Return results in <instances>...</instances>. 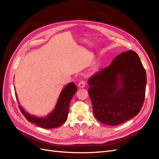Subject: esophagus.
Wrapping results in <instances>:
<instances>
[{
  "mask_svg": "<svg viewBox=\"0 0 159 159\" xmlns=\"http://www.w3.org/2000/svg\"><path fill=\"white\" fill-rule=\"evenodd\" d=\"M85 84H86L85 81H81L79 82L78 86H79L80 87H81V88H83V87H84L85 86Z\"/></svg>",
  "mask_w": 159,
  "mask_h": 159,
  "instance_id": "esophagus-1",
  "label": "esophagus"
}]
</instances>
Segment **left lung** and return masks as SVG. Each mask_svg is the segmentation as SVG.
<instances>
[{
  "label": "left lung",
  "mask_w": 159,
  "mask_h": 159,
  "mask_svg": "<svg viewBox=\"0 0 159 159\" xmlns=\"http://www.w3.org/2000/svg\"><path fill=\"white\" fill-rule=\"evenodd\" d=\"M95 117L100 122L117 125L134 118L143 107L147 76L135 52L115 57L109 66L87 81Z\"/></svg>",
  "instance_id": "8db88e82"
}]
</instances>
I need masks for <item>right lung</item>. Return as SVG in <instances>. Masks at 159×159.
<instances>
[{
	"label": "right lung",
	"mask_w": 159,
	"mask_h": 159,
	"mask_svg": "<svg viewBox=\"0 0 159 159\" xmlns=\"http://www.w3.org/2000/svg\"><path fill=\"white\" fill-rule=\"evenodd\" d=\"M76 91L77 87L74 82H71L66 85L59 95L54 110L45 116L38 117L31 115L20 105V103L19 107L21 113L30 122L35 124L37 126L42 128L51 129L57 128L66 121L69 113L70 102ZM15 95L16 99L18 100L17 94L16 93Z\"/></svg>",
	"instance_id": "right-lung-1"
}]
</instances>
